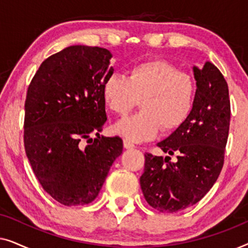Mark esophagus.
Masks as SVG:
<instances>
[{
	"label": "esophagus",
	"mask_w": 248,
	"mask_h": 248,
	"mask_svg": "<svg viewBox=\"0 0 248 248\" xmlns=\"http://www.w3.org/2000/svg\"><path fill=\"white\" fill-rule=\"evenodd\" d=\"M123 144H124V148L125 149H133V148H135V145L132 143V142H130L128 140H125V139H124V141H123Z\"/></svg>",
	"instance_id": "1"
}]
</instances>
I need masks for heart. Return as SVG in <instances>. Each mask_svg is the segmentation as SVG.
<instances>
[{"instance_id":"b5f03b06","label":"heart","mask_w":248,"mask_h":248,"mask_svg":"<svg viewBox=\"0 0 248 248\" xmlns=\"http://www.w3.org/2000/svg\"><path fill=\"white\" fill-rule=\"evenodd\" d=\"M196 93L198 86L192 74L160 59L135 64L127 78L111 74L103 83L105 104L120 116L140 100L139 113L115 125V131L131 142L151 140L159 130L164 133L177 131L191 116Z\"/></svg>"}]
</instances>
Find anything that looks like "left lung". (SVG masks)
<instances>
[{
	"label": "left lung",
	"mask_w": 248,
	"mask_h": 248,
	"mask_svg": "<svg viewBox=\"0 0 248 248\" xmlns=\"http://www.w3.org/2000/svg\"><path fill=\"white\" fill-rule=\"evenodd\" d=\"M198 86L195 106L186 123L157 144L170 157L144 155L141 189L149 205L175 213L198 203L221 171L230 124L227 81L218 67L206 62L194 66Z\"/></svg>",
	"instance_id": "1"
}]
</instances>
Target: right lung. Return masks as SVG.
<instances>
[{
    "label": "right lung",
    "instance_id": "1",
    "mask_svg": "<svg viewBox=\"0 0 248 248\" xmlns=\"http://www.w3.org/2000/svg\"><path fill=\"white\" fill-rule=\"evenodd\" d=\"M110 57L101 47H66L40 64L27 90L26 155L43 188L64 205L93 202L123 151L120 137L99 135Z\"/></svg>",
    "mask_w": 248,
    "mask_h": 248
}]
</instances>
